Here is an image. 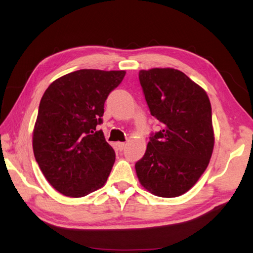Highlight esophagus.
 Segmentation results:
<instances>
[{"label": "esophagus", "mask_w": 253, "mask_h": 253, "mask_svg": "<svg viewBox=\"0 0 253 253\" xmlns=\"http://www.w3.org/2000/svg\"><path fill=\"white\" fill-rule=\"evenodd\" d=\"M117 146H118L119 149H121V151H123V149L126 147V143H122V142L121 143H117Z\"/></svg>", "instance_id": "34e87169"}]
</instances>
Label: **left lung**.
<instances>
[{
  "label": "left lung",
  "instance_id": "left-lung-1",
  "mask_svg": "<svg viewBox=\"0 0 253 253\" xmlns=\"http://www.w3.org/2000/svg\"><path fill=\"white\" fill-rule=\"evenodd\" d=\"M138 77L151 115L163 126L135 164L137 177L152 194L176 198L194 186L212 156L211 102L203 88L173 68L140 70Z\"/></svg>",
  "mask_w": 253,
  "mask_h": 253
}]
</instances>
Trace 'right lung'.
<instances>
[{
    "instance_id": "obj_1",
    "label": "right lung",
    "mask_w": 253,
    "mask_h": 253,
    "mask_svg": "<svg viewBox=\"0 0 253 253\" xmlns=\"http://www.w3.org/2000/svg\"><path fill=\"white\" fill-rule=\"evenodd\" d=\"M126 71L81 69L60 77L41 98L32 146L41 172L69 198H83L105 185L115 151L97 126L107 97Z\"/></svg>"
}]
</instances>
